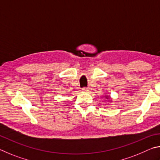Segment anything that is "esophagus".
<instances>
[{
    "label": "esophagus",
    "mask_w": 160,
    "mask_h": 160,
    "mask_svg": "<svg viewBox=\"0 0 160 160\" xmlns=\"http://www.w3.org/2000/svg\"><path fill=\"white\" fill-rule=\"evenodd\" d=\"M82 90L85 92H89L91 91V88H83Z\"/></svg>",
    "instance_id": "1"
}]
</instances>
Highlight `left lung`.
Instances as JSON below:
<instances>
[{"instance_id":"left-lung-1","label":"left lung","mask_w":160,"mask_h":160,"mask_svg":"<svg viewBox=\"0 0 160 160\" xmlns=\"http://www.w3.org/2000/svg\"><path fill=\"white\" fill-rule=\"evenodd\" d=\"M105 98L107 99L109 102H112V100L111 99H110V96H107V95H105Z\"/></svg>"}]
</instances>
